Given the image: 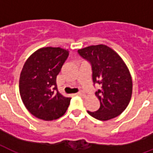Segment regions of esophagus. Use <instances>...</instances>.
Listing matches in <instances>:
<instances>
[{"label":"esophagus","mask_w":153,"mask_h":153,"mask_svg":"<svg viewBox=\"0 0 153 153\" xmlns=\"http://www.w3.org/2000/svg\"><path fill=\"white\" fill-rule=\"evenodd\" d=\"M77 94H78V95H80V96H85V95H86V94H85V93H84L82 91H79V92L77 93Z\"/></svg>","instance_id":"obj_1"}]
</instances>
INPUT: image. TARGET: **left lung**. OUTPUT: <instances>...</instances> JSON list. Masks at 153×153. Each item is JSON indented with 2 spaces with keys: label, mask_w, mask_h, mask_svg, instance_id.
<instances>
[{
  "label": "left lung",
  "mask_w": 153,
  "mask_h": 153,
  "mask_svg": "<svg viewBox=\"0 0 153 153\" xmlns=\"http://www.w3.org/2000/svg\"><path fill=\"white\" fill-rule=\"evenodd\" d=\"M90 62L94 84L101 88L95 92L100 107L88 112L94 118L107 121L116 117L126 109L133 92V82L128 67L117 52L106 45L86 47L78 51Z\"/></svg>",
  "instance_id": "left-lung-1"
}]
</instances>
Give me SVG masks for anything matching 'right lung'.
<instances>
[{
  "label": "right lung",
  "instance_id": "1",
  "mask_svg": "<svg viewBox=\"0 0 153 153\" xmlns=\"http://www.w3.org/2000/svg\"><path fill=\"white\" fill-rule=\"evenodd\" d=\"M68 55L67 50L47 47L35 51L25 62L20 76V94L36 117L52 121L67 111L71 98L58 91L56 77Z\"/></svg>",
  "mask_w": 153,
  "mask_h": 153
}]
</instances>
